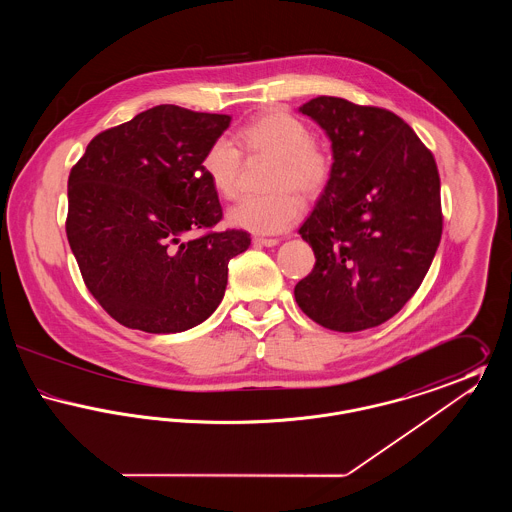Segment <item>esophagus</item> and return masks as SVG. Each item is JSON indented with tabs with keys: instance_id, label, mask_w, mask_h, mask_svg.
Returning a JSON list of instances; mask_svg holds the SVG:
<instances>
[{
	"instance_id": "1",
	"label": "esophagus",
	"mask_w": 512,
	"mask_h": 512,
	"mask_svg": "<svg viewBox=\"0 0 512 512\" xmlns=\"http://www.w3.org/2000/svg\"><path fill=\"white\" fill-rule=\"evenodd\" d=\"M278 242H280V240H276V238H261V236L253 238V244L265 245V247H274V245H278Z\"/></svg>"
}]
</instances>
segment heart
<instances>
[{
  "label": "heart",
  "instance_id": "1",
  "mask_svg": "<svg viewBox=\"0 0 512 512\" xmlns=\"http://www.w3.org/2000/svg\"><path fill=\"white\" fill-rule=\"evenodd\" d=\"M232 140H213L203 157L201 171L220 197L238 190L242 152L268 155L272 165L267 188L272 194L242 197L228 211V222L255 234H280L301 217V201L322 194L334 172L330 151L313 140L309 126L284 111H270L240 126ZM296 193L293 195L292 192Z\"/></svg>",
  "mask_w": 512,
  "mask_h": 512
}]
</instances>
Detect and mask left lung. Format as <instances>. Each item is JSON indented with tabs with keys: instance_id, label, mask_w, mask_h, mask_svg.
<instances>
[{
	"instance_id": "1",
	"label": "left lung",
	"mask_w": 512,
	"mask_h": 512,
	"mask_svg": "<svg viewBox=\"0 0 512 512\" xmlns=\"http://www.w3.org/2000/svg\"><path fill=\"white\" fill-rule=\"evenodd\" d=\"M299 111L332 140L334 172L299 228L317 263L295 301L328 330L380 326L420 288L438 251L436 159L388 109L320 96Z\"/></svg>"
}]
</instances>
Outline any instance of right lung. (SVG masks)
I'll use <instances>...</instances> for the list:
<instances>
[{
	"mask_svg": "<svg viewBox=\"0 0 512 512\" xmlns=\"http://www.w3.org/2000/svg\"><path fill=\"white\" fill-rule=\"evenodd\" d=\"M232 117L157 105L99 132L69 174L67 238L86 288L126 328L184 332L219 307L245 230H213L201 171Z\"/></svg>",
	"mask_w": 512,
	"mask_h": 512,
	"instance_id": "1",
	"label": "right lung"
}]
</instances>
